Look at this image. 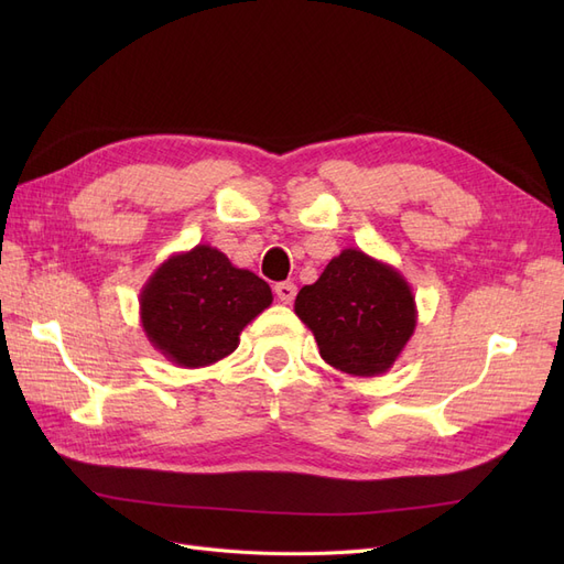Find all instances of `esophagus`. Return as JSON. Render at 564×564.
Segmentation results:
<instances>
[{
	"mask_svg": "<svg viewBox=\"0 0 564 564\" xmlns=\"http://www.w3.org/2000/svg\"><path fill=\"white\" fill-rule=\"evenodd\" d=\"M275 294H278V299H280L282 303H292L294 296H296V284H294V282H280V284L275 286Z\"/></svg>",
	"mask_w": 564,
	"mask_h": 564,
	"instance_id": "1",
	"label": "esophagus"
}]
</instances>
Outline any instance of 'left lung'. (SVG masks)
Wrapping results in <instances>:
<instances>
[{
    "label": "left lung",
    "instance_id": "obj_1",
    "mask_svg": "<svg viewBox=\"0 0 564 564\" xmlns=\"http://www.w3.org/2000/svg\"><path fill=\"white\" fill-rule=\"evenodd\" d=\"M294 313L317 340L322 360L352 377L386 373L416 329V301L398 268L344 249L305 284Z\"/></svg>",
    "mask_w": 564,
    "mask_h": 564
}]
</instances>
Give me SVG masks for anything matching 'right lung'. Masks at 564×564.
<instances>
[{
    "label": "right lung",
    "instance_id": "obj_1",
    "mask_svg": "<svg viewBox=\"0 0 564 564\" xmlns=\"http://www.w3.org/2000/svg\"><path fill=\"white\" fill-rule=\"evenodd\" d=\"M141 324L169 362L207 367L240 346V334L272 303L265 280L224 251L197 245L152 272L141 289Z\"/></svg>",
    "mask_w": 564,
    "mask_h": 564
}]
</instances>
